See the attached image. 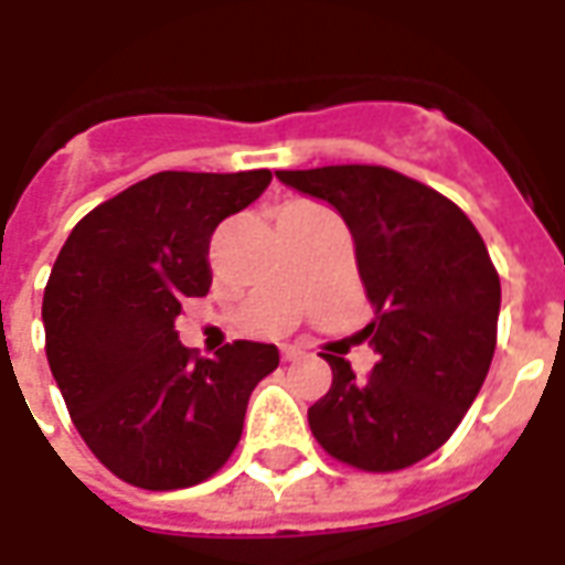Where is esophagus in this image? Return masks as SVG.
Masks as SVG:
<instances>
[{"label": "esophagus", "instance_id": "1", "mask_svg": "<svg viewBox=\"0 0 565 565\" xmlns=\"http://www.w3.org/2000/svg\"><path fill=\"white\" fill-rule=\"evenodd\" d=\"M281 356L287 363H296V360H302L306 356V348H299V344H284Z\"/></svg>", "mask_w": 565, "mask_h": 565}]
</instances>
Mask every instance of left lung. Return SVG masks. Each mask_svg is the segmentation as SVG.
Instances as JSON below:
<instances>
[{
    "label": "left lung",
    "mask_w": 565,
    "mask_h": 565,
    "mask_svg": "<svg viewBox=\"0 0 565 565\" xmlns=\"http://www.w3.org/2000/svg\"><path fill=\"white\" fill-rule=\"evenodd\" d=\"M275 174L342 214L375 308L363 339L379 363L360 379L348 360L323 354L332 384L308 408V426L344 466L408 469L460 426L497 351L499 275L484 238L448 196L387 166Z\"/></svg>",
    "instance_id": "1"
}]
</instances>
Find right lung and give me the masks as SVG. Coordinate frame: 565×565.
Here are the masks:
<instances>
[{"mask_svg":"<svg viewBox=\"0 0 565 565\" xmlns=\"http://www.w3.org/2000/svg\"><path fill=\"white\" fill-rule=\"evenodd\" d=\"M269 169L157 172L68 233L44 287V351L72 424L108 472L141 490L205 481L242 438L247 399L278 348L178 342L174 318L211 287L217 223L269 186Z\"/></svg>","mask_w":565,"mask_h":565,"instance_id":"obj_1","label":"right lung"}]
</instances>
